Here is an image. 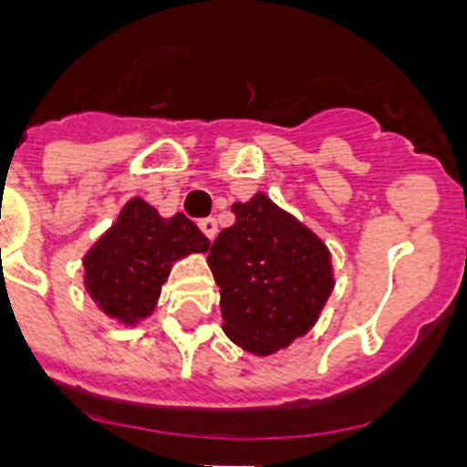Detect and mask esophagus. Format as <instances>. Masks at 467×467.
<instances>
[{
  "instance_id": "1",
  "label": "esophagus",
  "mask_w": 467,
  "mask_h": 467,
  "mask_svg": "<svg viewBox=\"0 0 467 467\" xmlns=\"http://www.w3.org/2000/svg\"><path fill=\"white\" fill-rule=\"evenodd\" d=\"M198 227H201V233H203L208 240H213V237L218 234V223H215V218L198 220Z\"/></svg>"
}]
</instances>
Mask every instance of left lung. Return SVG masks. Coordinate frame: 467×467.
I'll use <instances>...</instances> for the list:
<instances>
[{"label":"left lung","mask_w":467,"mask_h":467,"mask_svg":"<svg viewBox=\"0 0 467 467\" xmlns=\"http://www.w3.org/2000/svg\"><path fill=\"white\" fill-rule=\"evenodd\" d=\"M234 223L208 254L220 288L223 332L249 354L269 356L307 334L332 296L325 242L269 196L234 203Z\"/></svg>","instance_id":"1"}]
</instances>
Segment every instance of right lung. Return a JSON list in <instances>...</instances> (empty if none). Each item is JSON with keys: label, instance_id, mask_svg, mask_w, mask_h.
Segmentation results:
<instances>
[{"label": "right lung", "instance_id": "1", "mask_svg": "<svg viewBox=\"0 0 467 467\" xmlns=\"http://www.w3.org/2000/svg\"><path fill=\"white\" fill-rule=\"evenodd\" d=\"M208 247L186 215L161 218L142 198H130L84 254V288L104 315L133 327L152 315L171 264Z\"/></svg>", "mask_w": 467, "mask_h": 467}]
</instances>
